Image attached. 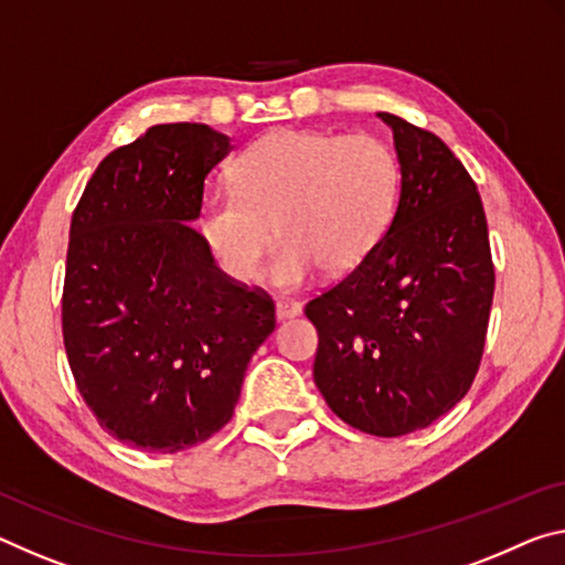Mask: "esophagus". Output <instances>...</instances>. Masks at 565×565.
Listing matches in <instances>:
<instances>
[{"mask_svg":"<svg viewBox=\"0 0 565 565\" xmlns=\"http://www.w3.org/2000/svg\"><path fill=\"white\" fill-rule=\"evenodd\" d=\"M301 315V303L294 301V299H279L276 301V319L286 321V319H294Z\"/></svg>","mask_w":565,"mask_h":565,"instance_id":"1","label":"esophagus"}]
</instances>
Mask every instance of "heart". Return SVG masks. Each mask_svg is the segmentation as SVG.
I'll return each instance as SVG.
<instances>
[{"mask_svg":"<svg viewBox=\"0 0 565 565\" xmlns=\"http://www.w3.org/2000/svg\"><path fill=\"white\" fill-rule=\"evenodd\" d=\"M399 166L370 132L276 130L236 158L234 185L205 191L199 231L218 266L254 281L274 234L271 279L299 289L319 268L344 276L380 244L395 213Z\"/></svg>","mask_w":565,"mask_h":565,"instance_id":"b5f03b06","label":"heart"}]
</instances>
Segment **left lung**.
<instances>
[{
	"instance_id": "left-lung-1",
	"label": "left lung",
	"mask_w": 565,
	"mask_h": 565,
	"mask_svg": "<svg viewBox=\"0 0 565 565\" xmlns=\"http://www.w3.org/2000/svg\"><path fill=\"white\" fill-rule=\"evenodd\" d=\"M399 203L387 234L303 307L317 327L315 382L354 429L399 437L468 395L495 291L478 185L445 142L397 115Z\"/></svg>"
}]
</instances>
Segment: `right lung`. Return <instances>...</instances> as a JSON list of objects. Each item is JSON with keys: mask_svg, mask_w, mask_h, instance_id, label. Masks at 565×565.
Returning <instances> with one entry per match:
<instances>
[{"mask_svg": "<svg viewBox=\"0 0 565 565\" xmlns=\"http://www.w3.org/2000/svg\"><path fill=\"white\" fill-rule=\"evenodd\" d=\"M231 150L201 122L153 125L95 168L70 223L62 339L107 435L178 452L234 417L274 299L231 279L188 223Z\"/></svg>", "mask_w": 565, "mask_h": 565, "instance_id": "obj_1", "label": "right lung"}]
</instances>
